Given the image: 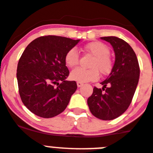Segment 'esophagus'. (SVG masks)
I'll return each instance as SVG.
<instances>
[{
    "label": "esophagus",
    "instance_id": "obj_1",
    "mask_svg": "<svg viewBox=\"0 0 153 153\" xmlns=\"http://www.w3.org/2000/svg\"><path fill=\"white\" fill-rule=\"evenodd\" d=\"M83 85H84V84L82 83V82H77V86H78V88H80V87L83 86Z\"/></svg>",
    "mask_w": 153,
    "mask_h": 153
}]
</instances>
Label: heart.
Instances as JSON below:
<instances>
[{
	"mask_svg": "<svg viewBox=\"0 0 153 153\" xmlns=\"http://www.w3.org/2000/svg\"><path fill=\"white\" fill-rule=\"evenodd\" d=\"M84 49L87 53L93 56L89 63V69L75 68L70 74L73 81L80 82H93L98 78L99 72L102 75H109L113 69V61L110 53L111 49L105 43L91 42L85 45ZM65 63L68 68H75L79 63V54L75 48H71L65 55Z\"/></svg>",
	"mask_w": 153,
	"mask_h": 153,
	"instance_id": "b5f03b06",
	"label": "heart"
}]
</instances>
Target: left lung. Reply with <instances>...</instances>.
I'll use <instances>...</instances> for the list:
<instances>
[{
	"label": "left lung",
	"mask_w": 153,
	"mask_h": 153,
	"mask_svg": "<svg viewBox=\"0 0 153 153\" xmlns=\"http://www.w3.org/2000/svg\"><path fill=\"white\" fill-rule=\"evenodd\" d=\"M110 42L115 53V62L109 76L101 82L102 88L94 87L88 98L91 113L103 120L118 117L131 104L140 78L136 53L126 42L116 36L101 37Z\"/></svg>",
	"instance_id": "obj_1"
}]
</instances>
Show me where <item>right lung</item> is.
Wrapping results in <instances>:
<instances>
[{
  "instance_id": "right-lung-1",
  "label": "right lung",
  "mask_w": 153,
  "mask_h": 153,
  "mask_svg": "<svg viewBox=\"0 0 153 153\" xmlns=\"http://www.w3.org/2000/svg\"><path fill=\"white\" fill-rule=\"evenodd\" d=\"M79 41L44 36L32 41L23 51L17 65L16 78L22 102L33 114L51 118L66 108L77 84L65 80L69 71L65 55Z\"/></svg>"
}]
</instances>
